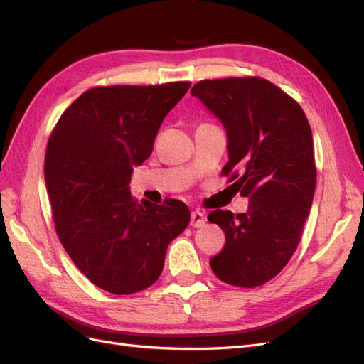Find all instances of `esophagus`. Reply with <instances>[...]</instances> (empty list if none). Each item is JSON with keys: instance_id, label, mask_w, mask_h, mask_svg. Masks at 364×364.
<instances>
[{"instance_id": "obj_1", "label": "esophagus", "mask_w": 364, "mask_h": 364, "mask_svg": "<svg viewBox=\"0 0 364 364\" xmlns=\"http://www.w3.org/2000/svg\"><path fill=\"white\" fill-rule=\"evenodd\" d=\"M190 225H191L193 228H200V226H203V225H205V215H203V213H200V211H193V213H191V222H190Z\"/></svg>"}]
</instances>
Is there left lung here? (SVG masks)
<instances>
[{"mask_svg":"<svg viewBox=\"0 0 364 364\" xmlns=\"http://www.w3.org/2000/svg\"><path fill=\"white\" fill-rule=\"evenodd\" d=\"M191 95L225 126L229 161L222 173L249 197L243 214L208 215L226 237L209 264L226 284L258 287L290 261L310 213L317 176L310 123L299 103L259 77L202 80Z\"/></svg>","mask_w":364,"mask_h":364,"instance_id":"left-lung-1","label":"left lung"}]
</instances>
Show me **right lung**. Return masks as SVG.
<instances>
[{"instance_id":"obj_1","label":"right lung","mask_w":364,"mask_h":364,"mask_svg":"<svg viewBox=\"0 0 364 364\" xmlns=\"http://www.w3.org/2000/svg\"><path fill=\"white\" fill-rule=\"evenodd\" d=\"M190 82L100 86L65 111L48 139L47 191L56 232L98 289L132 294L156 282L165 252L190 223L183 202L138 203L129 183Z\"/></svg>"}]
</instances>
